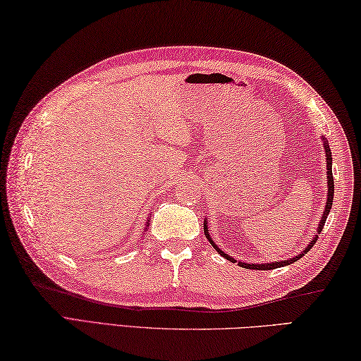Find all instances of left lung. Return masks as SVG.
<instances>
[{"label": "left lung", "instance_id": "left-lung-1", "mask_svg": "<svg viewBox=\"0 0 361 361\" xmlns=\"http://www.w3.org/2000/svg\"><path fill=\"white\" fill-rule=\"evenodd\" d=\"M324 147H325V154H326V183H329V199H326V205H325V212L322 214V221H320V224H319V232H322V228L325 226L326 216H329L330 209H331V205H333V194H335V183H333V173H331V152H330L329 143H326V142L324 143ZM207 228H208L207 224H203V231H205V235H207L208 241L216 247V245L213 243V240H212V237H209V233H208ZM316 241H317V235H316V238H312L311 243L306 246V249H305L303 252H301L300 255H295L293 259H289V260L273 262V264H262V265L260 264H245V262H240L238 265L243 267V268H247V270H274V268H279V267H284V265H290V264H293V262H297L298 259L303 257V255L314 246V243H316ZM216 251H218L222 255V257H226L227 260H231V262H233V264H235V260L231 257V255H227V254L222 252L219 247H216Z\"/></svg>", "mask_w": 361, "mask_h": 361}]
</instances>
